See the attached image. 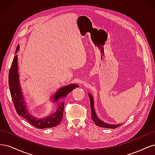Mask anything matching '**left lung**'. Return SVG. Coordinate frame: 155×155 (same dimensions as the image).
Segmentation results:
<instances>
[{
    "label": "left lung",
    "instance_id": "1",
    "mask_svg": "<svg viewBox=\"0 0 155 155\" xmlns=\"http://www.w3.org/2000/svg\"><path fill=\"white\" fill-rule=\"evenodd\" d=\"M89 97H90V101H91V118L94 121L95 124L97 126H99L100 127H104V128H109V129H115L116 127H119L122 124H118V125H111V124H108L105 123L104 121H101L99 118H97V117L96 114V112L94 109V101L92 99V96L89 94H88Z\"/></svg>",
    "mask_w": 155,
    "mask_h": 155
}]
</instances>
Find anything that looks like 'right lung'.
<instances>
[{"mask_svg": "<svg viewBox=\"0 0 155 155\" xmlns=\"http://www.w3.org/2000/svg\"><path fill=\"white\" fill-rule=\"evenodd\" d=\"M17 50H18V46L16 48L15 53ZM17 70V56L16 55L11 65L8 80L12 99L17 113L36 128H50L58 125L63 118L64 102L63 97H66L69 92L79 86L75 84H72V85L61 87L51 97V101L54 104L53 110L47 116L39 119L31 115L27 109L19 85V79H18Z\"/></svg>", "mask_w": 155, "mask_h": 155, "instance_id": "obj_1", "label": "right lung"}]
</instances>
